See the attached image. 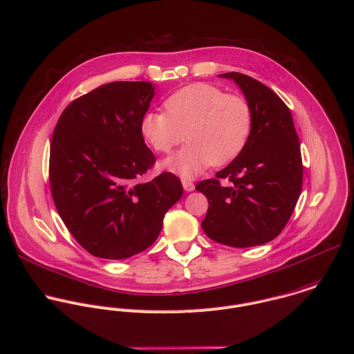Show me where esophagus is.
Returning a JSON list of instances; mask_svg holds the SVG:
<instances>
[{
  "label": "esophagus",
  "mask_w": 354,
  "mask_h": 354,
  "mask_svg": "<svg viewBox=\"0 0 354 354\" xmlns=\"http://www.w3.org/2000/svg\"><path fill=\"white\" fill-rule=\"evenodd\" d=\"M183 187L187 192H191L195 189V184L191 180H183Z\"/></svg>",
  "instance_id": "34e87169"
}]
</instances>
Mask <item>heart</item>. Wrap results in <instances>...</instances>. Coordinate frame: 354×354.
<instances>
[{
    "label": "heart",
    "instance_id": "obj_1",
    "mask_svg": "<svg viewBox=\"0 0 354 354\" xmlns=\"http://www.w3.org/2000/svg\"><path fill=\"white\" fill-rule=\"evenodd\" d=\"M166 113L148 112L141 119V134L159 153H170L188 142L162 167L192 177L210 165L224 166L245 149L253 126L249 102L206 83L185 86L165 104Z\"/></svg>",
    "mask_w": 354,
    "mask_h": 354
}]
</instances>
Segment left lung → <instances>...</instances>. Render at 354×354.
<instances>
[{"mask_svg":"<svg viewBox=\"0 0 354 354\" xmlns=\"http://www.w3.org/2000/svg\"><path fill=\"white\" fill-rule=\"evenodd\" d=\"M250 105L253 126L243 152L217 178L203 180L196 189L209 201L202 221L205 234L223 245L249 248L272 241L286 225L299 199L303 165L299 137L289 108L267 86L231 72ZM228 178L231 186L219 180Z\"/></svg>","mask_w":354,"mask_h":354,"instance_id":"left-lung-1","label":"left lung"}]
</instances>
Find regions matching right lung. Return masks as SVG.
Masks as SVG:
<instances>
[{
	"label": "right lung",
	"instance_id": "right-lung-1",
	"mask_svg": "<svg viewBox=\"0 0 354 354\" xmlns=\"http://www.w3.org/2000/svg\"><path fill=\"white\" fill-rule=\"evenodd\" d=\"M153 95L148 82H113L71 102L55 126L53 199L71 234L93 256L122 260L149 248L183 195L171 173L141 180L155 165L140 127Z\"/></svg>",
	"mask_w": 354,
	"mask_h": 354
}]
</instances>
